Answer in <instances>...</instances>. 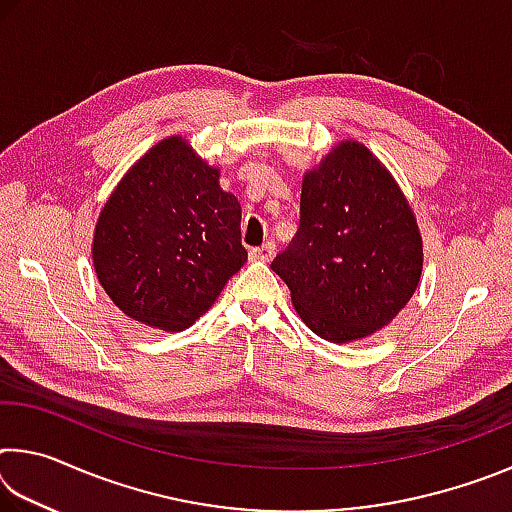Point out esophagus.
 Instances as JSON below:
<instances>
[{"mask_svg":"<svg viewBox=\"0 0 512 512\" xmlns=\"http://www.w3.org/2000/svg\"><path fill=\"white\" fill-rule=\"evenodd\" d=\"M248 255H250V259H253V262H271L273 255H275V244H273V241H266V244L250 250Z\"/></svg>","mask_w":512,"mask_h":512,"instance_id":"34e87169","label":"esophagus"}]
</instances>
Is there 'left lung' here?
Instances as JSON below:
<instances>
[{
  "label": "left lung",
  "instance_id": "obj_1",
  "mask_svg": "<svg viewBox=\"0 0 512 512\" xmlns=\"http://www.w3.org/2000/svg\"><path fill=\"white\" fill-rule=\"evenodd\" d=\"M311 332L332 343L366 339L418 289L422 237L400 185L359 142H341L307 171L300 228L273 259Z\"/></svg>",
  "mask_w": 512,
  "mask_h": 512
}]
</instances>
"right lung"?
I'll return each instance as SVG.
<instances>
[{"label": "right lung", "instance_id": "add662e5", "mask_svg": "<svg viewBox=\"0 0 512 512\" xmlns=\"http://www.w3.org/2000/svg\"><path fill=\"white\" fill-rule=\"evenodd\" d=\"M241 205L219 169L183 137L137 160L103 205L92 259L103 291L126 316L180 332L219 298L248 259Z\"/></svg>", "mask_w": 512, "mask_h": 512}]
</instances>
